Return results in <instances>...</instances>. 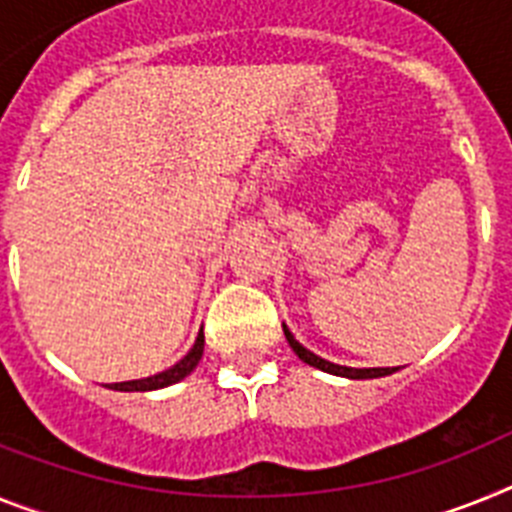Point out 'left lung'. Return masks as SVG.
Segmentation results:
<instances>
[{
    "mask_svg": "<svg viewBox=\"0 0 512 512\" xmlns=\"http://www.w3.org/2000/svg\"><path fill=\"white\" fill-rule=\"evenodd\" d=\"M283 336H286V341H289V346L294 349V354L302 359L304 364H309V367H317L322 369V372H330V375H338V377H349V380H372V377H385V375H393L395 369L398 367H369V369H356V367H341V364H333L328 362V359H322V356L312 354L309 349H304L302 343L296 341L294 336H291V330L283 325Z\"/></svg>",
    "mask_w": 512,
    "mask_h": 512,
    "instance_id": "left-lung-1",
    "label": "left lung"
}]
</instances>
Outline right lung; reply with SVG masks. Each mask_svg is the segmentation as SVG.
I'll return each instance as SVG.
<instances>
[{
	"label": "right lung",
	"instance_id": "right-lung-1",
	"mask_svg": "<svg viewBox=\"0 0 512 512\" xmlns=\"http://www.w3.org/2000/svg\"><path fill=\"white\" fill-rule=\"evenodd\" d=\"M203 349H205V336H203V330H200V336H197L195 346H192V349L187 351V356H184V359H179L174 367L163 369V372H158V375H153V377H143V380L111 382L109 388L111 390H124V393H132V390H137V393H145V390L169 388V385H174V382L184 380V377L190 375L192 369L197 367V362L203 359Z\"/></svg>",
	"mask_w": 512,
	"mask_h": 512
}]
</instances>
